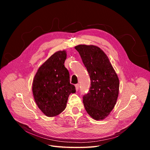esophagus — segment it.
<instances>
[{
    "label": "esophagus",
    "mask_w": 150,
    "mask_h": 150,
    "mask_svg": "<svg viewBox=\"0 0 150 150\" xmlns=\"http://www.w3.org/2000/svg\"><path fill=\"white\" fill-rule=\"evenodd\" d=\"M75 89H76V91H78V89H79V84H75Z\"/></svg>",
    "instance_id": "34e87169"
}]
</instances>
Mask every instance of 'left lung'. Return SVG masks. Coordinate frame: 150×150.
Segmentation results:
<instances>
[{
	"mask_svg": "<svg viewBox=\"0 0 150 150\" xmlns=\"http://www.w3.org/2000/svg\"><path fill=\"white\" fill-rule=\"evenodd\" d=\"M91 78L89 91L83 97L86 111L93 119L103 120L113 109L119 92V80L106 54L95 45H78Z\"/></svg>",
	"mask_w": 150,
	"mask_h": 150,
	"instance_id": "left-lung-1",
	"label": "left lung"
}]
</instances>
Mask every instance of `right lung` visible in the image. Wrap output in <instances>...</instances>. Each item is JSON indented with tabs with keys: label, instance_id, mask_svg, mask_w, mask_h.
Returning <instances> with one entry per match:
<instances>
[{
	"label": "right lung",
	"instance_id": "1",
	"mask_svg": "<svg viewBox=\"0 0 150 150\" xmlns=\"http://www.w3.org/2000/svg\"><path fill=\"white\" fill-rule=\"evenodd\" d=\"M66 57L65 50L54 53L38 69L33 79L35 102L47 117L56 116L64 111L69 95L76 92L64 66Z\"/></svg>",
	"mask_w": 150,
	"mask_h": 150
}]
</instances>
